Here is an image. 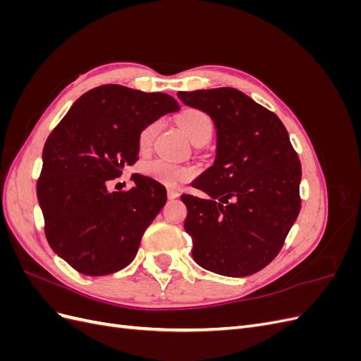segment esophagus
Returning <instances> with one entry per match:
<instances>
[{"label": "esophagus", "mask_w": 361, "mask_h": 361, "mask_svg": "<svg viewBox=\"0 0 361 361\" xmlns=\"http://www.w3.org/2000/svg\"><path fill=\"white\" fill-rule=\"evenodd\" d=\"M167 197H169L170 200L178 199V197H179V191H178V190H173V188H169V190H167Z\"/></svg>", "instance_id": "obj_1"}]
</instances>
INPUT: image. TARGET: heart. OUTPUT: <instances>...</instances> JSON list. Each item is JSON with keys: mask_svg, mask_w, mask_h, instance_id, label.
Segmentation results:
<instances>
[{"mask_svg": "<svg viewBox=\"0 0 361 361\" xmlns=\"http://www.w3.org/2000/svg\"><path fill=\"white\" fill-rule=\"evenodd\" d=\"M179 125L192 145L199 143V141H209L214 133V125L209 116L197 110H190L187 113H183L179 118ZM158 129L159 122H152L140 130V150H147L152 146V141H154ZM141 173L159 183L167 185V187H174V185L187 180L192 176V170L161 158L150 159L141 164Z\"/></svg>", "mask_w": 361, "mask_h": 361, "instance_id": "1", "label": "heart"}]
</instances>
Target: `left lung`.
Returning <instances> with one entry per match:
<instances>
[{"mask_svg":"<svg viewBox=\"0 0 361 361\" xmlns=\"http://www.w3.org/2000/svg\"><path fill=\"white\" fill-rule=\"evenodd\" d=\"M212 118V166L192 182L206 197L183 194L192 259L215 274L247 277L265 268L297 220L301 164L280 118L231 87L178 92Z\"/></svg>","mask_w":361,"mask_h":361,"instance_id":"left-lung-1","label":"left lung"}]
</instances>
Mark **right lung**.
<instances>
[{"label": "right lung", "mask_w": 361, "mask_h": 361, "mask_svg": "<svg viewBox=\"0 0 361 361\" xmlns=\"http://www.w3.org/2000/svg\"><path fill=\"white\" fill-rule=\"evenodd\" d=\"M179 110L166 93L105 84L78 97L48 137L37 180L45 235L54 253L81 274H113L134 260L167 191L138 173L126 192L106 185L137 161L140 130Z\"/></svg>", "instance_id": "add662e5"}]
</instances>
